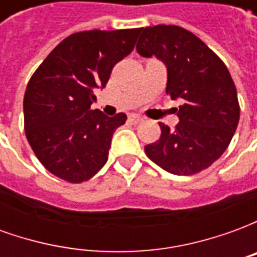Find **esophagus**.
I'll return each instance as SVG.
<instances>
[{
    "label": "esophagus",
    "instance_id": "1",
    "mask_svg": "<svg viewBox=\"0 0 257 257\" xmlns=\"http://www.w3.org/2000/svg\"><path fill=\"white\" fill-rule=\"evenodd\" d=\"M128 121L132 123V125H136V123L142 122V121H143V118L140 117V115H138V114H131V115L128 117Z\"/></svg>",
    "mask_w": 257,
    "mask_h": 257
}]
</instances>
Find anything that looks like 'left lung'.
I'll return each instance as SVG.
<instances>
[{
    "label": "left lung",
    "mask_w": 257,
    "mask_h": 257,
    "mask_svg": "<svg viewBox=\"0 0 257 257\" xmlns=\"http://www.w3.org/2000/svg\"><path fill=\"white\" fill-rule=\"evenodd\" d=\"M136 49L167 66V95L180 99L175 129L160 122L161 136L145 151L173 175H194L226 151L239 121L237 89L226 64L206 44L183 27L158 25L140 29Z\"/></svg>",
    "instance_id": "1"
}]
</instances>
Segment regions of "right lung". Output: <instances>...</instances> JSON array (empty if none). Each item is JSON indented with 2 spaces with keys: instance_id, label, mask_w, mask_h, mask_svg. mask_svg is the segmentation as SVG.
Here are the masks:
<instances>
[{
  "instance_id": "right-lung-1",
  "label": "right lung",
  "mask_w": 257,
  "mask_h": 257,
  "mask_svg": "<svg viewBox=\"0 0 257 257\" xmlns=\"http://www.w3.org/2000/svg\"><path fill=\"white\" fill-rule=\"evenodd\" d=\"M140 29L74 33L49 53L27 84L23 100L26 138L48 171L82 183L107 162L112 134L126 121L90 110L96 88L134 51Z\"/></svg>"
}]
</instances>
